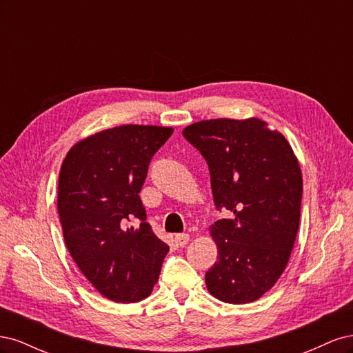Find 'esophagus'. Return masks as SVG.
<instances>
[{"instance_id":"obj_1","label":"esophagus","mask_w":353,"mask_h":353,"mask_svg":"<svg viewBox=\"0 0 353 353\" xmlns=\"http://www.w3.org/2000/svg\"><path fill=\"white\" fill-rule=\"evenodd\" d=\"M188 241H190L188 234H176V236H175V243L178 245H185Z\"/></svg>"}]
</instances>
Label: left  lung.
<instances>
[{
	"label": "left lung",
	"instance_id": "left-lung-1",
	"mask_svg": "<svg viewBox=\"0 0 353 353\" xmlns=\"http://www.w3.org/2000/svg\"><path fill=\"white\" fill-rule=\"evenodd\" d=\"M183 135L208 162L216 209L234 215L209 228L218 261L206 272L208 290L225 303L258 301L290 259L301 221V166L284 135L258 117L200 121Z\"/></svg>",
	"mask_w": 353,
	"mask_h": 353
}]
</instances>
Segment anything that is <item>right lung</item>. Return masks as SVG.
I'll return each mask as SVG.
<instances>
[{
    "mask_svg": "<svg viewBox=\"0 0 353 353\" xmlns=\"http://www.w3.org/2000/svg\"><path fill=\"white\" fill-rule=\"evenodd\" d=\"M172 128L122 125L83 138L59 175L57 210L66 248L87 280L117 303L152 293L169 245L154 236L140 199L148 163ZM132 219L138 229L128 228Z\"/></svg>",
    "mask_w": 353,
    "mask_h": 353,
    "instance_id": "add662e5",
    "label": "right lung"
}]
</instances>
